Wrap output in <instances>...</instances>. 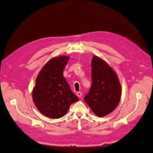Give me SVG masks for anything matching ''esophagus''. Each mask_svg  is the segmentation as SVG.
Masks as SVG:
<instances>
[{
  "label": "esophagus",
  "instance_id": "esophagus-1",
  "mask_svg": "<svg viewBox=\"0 0 153 153\" xmlns=\"http://www.w3.org/2000/svg\"><path fill=\"white\" fill-rule=\"evenodd\" d=\"M76 95L78 97V98H81L82 96V92H76Z\"/></svg>",
  "mask_w": 153,
  "mask_h": 153
}]
</instances>
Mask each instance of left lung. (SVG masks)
I'll list each match as a JSON object with an SVG mask.
<instances>
[{"label": "left lung", "mask_w": 153, "mask_h": 153, "mask_svg": "<svg viewBox=\"0 0 153 153\" xmlns=\"http://www.w3.org/2000/svg\"><path fill=\"white\" fill-rule=\"evenodd\" d=\"M91 67L92 85L84 100L96 115L103 117L117 106L121 85L112 68L103 60L94 55Z\"/></svg>", "instance_id": "1"}]
</instances>
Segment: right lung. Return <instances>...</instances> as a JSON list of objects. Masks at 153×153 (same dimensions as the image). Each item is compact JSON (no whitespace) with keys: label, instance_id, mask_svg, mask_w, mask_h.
<instances>
[{"label":"right lung","instance_id":"right-lung-1","mask_svg":"<svg viewBox=\"0 0 153 153\" xmlns=\"http://www.w3.org/2000/svg\"><path fill=\"white\" fill-rule=\"evenodd\" d=\"M69 58L61 56L50 59L36 78L33 101L39 112L50 118L63 117L70 105L78 100L63 76Z\"/></svg>","mask_w":153,"mask_h":153}]
</instances>
